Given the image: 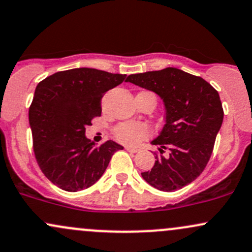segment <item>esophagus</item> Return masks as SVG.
<instances>
[{
	"label": "esophagus",
	"instance_id": "1",
	"mask_svg": "<svg viewBox=\"0 0 252 252\" xmlns=\"http://www.w3.org/2000/svg\"><path fill=\"white\" fill-rule=\"evenodd\" d=\"M126 150L128 152H132V154H135V152H138L139 151V149H137V148H131V146H126Z\"/></svg>",
	"mask_w": 252,
	"mask_h": 252
}]
</instances>
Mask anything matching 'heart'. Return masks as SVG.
Segmentation results:
<instances>
[{
    "label": "heart",
    "mask_w": 252,
    "mask_h": 252,
    "mask_svg": "<svg viewBox=\"0 0 252 252\" xmlns=\"http://www.w3.org/2000/svg\"><path fill=\"white\" fill-rule=\"evenodd\" d=\"M150 133L149 127L144 124L126 123L119 125L115 128L114 134L118 140L123 141L125 144H135L140 141L143 138Z\"/></svg>",
    "instance_id": "1"
}]
</instances>
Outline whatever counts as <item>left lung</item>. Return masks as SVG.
<instances>
[{
	"label": "left lung",
	"instance_id": "left-lung-1",
	"mask_svg": "<svg viewBox=\"0 0 252 252\" xmlns=\"http://www.w3.org/2000/svg\"><path fill=\"white\" fill-rule=\"evenodd\" d=\"M126 82L154 92L162 98L165 121L151 141L158 145L154 168L141 177L162 191H175L200 176L213 151L224 111L219 94L197 76L165 67L158 71L134 73ZM165 148L169 154H162Z\"/></svg>",
	"mask_w": 252,
	"mask_h": 252
}]
</instances>
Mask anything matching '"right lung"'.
Here are the masks:
<instances>
[{"mask_svg":"<svg viewBox=\"0 0 252 252\" xmlns=\"http://www.w3.org/2000/svg\"><path fill=\"white\" fill-rule=\"evenodd\" d=\"M126 78L92 67L53 73L36 86L28 112L33 149L41 171L66 191L92 187L124 146L107 140L95 146L86 127L101 115L103 94Z\"/></svg>","mask_w":252,"mask_h":252,"instance_id":"right-lung-1","label":"right lung"}]
</instances>
